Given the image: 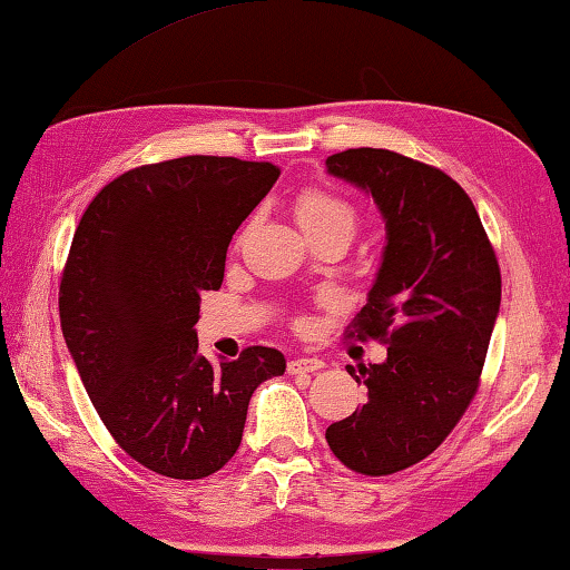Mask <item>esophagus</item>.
<instances>
[{
	"label": "esophagus",
	"instance_id": "obj_1",
	"mask_svg": "<svg viewBox=\"0 0 570 570\" xmlns=\"http://www.w3.org/2000/svg\"><path fill=\"white\" fill-rule=\"evenodd\" d=\"M325 363L321 358H307V356H297L293 361H287V373H315L321 371Z\"/></svg>",
	"mask_w": 570,
	"mask_h": 570
}]
</instances>
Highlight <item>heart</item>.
I'll return each mask as SVG.
<instances>
[{
    "instance_id": "heart-1",
    "label": "heart",
    "mask_w": 570,
    "mask_h": 570,
    "mask_svg": "<svg viewBox=\"0 0 570 570\" xmlns=\"http://www.w3.org/2000/svg\"><path fill=\"white\" fill-rule=\"evenodd\" d=\"M295 217L303 232L333 227V224L353 229V224H356V212L351 204L323 189H305L297 194Z\"/></svg>"
}]
</instances>
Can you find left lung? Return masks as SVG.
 <instances>
[{
	"instance_id": "8db88e82",
	"label": "left lung",
	"mask_w": 570,
	"mask_h": 570,
	"mask_svg": "<svg viewBox=\"0 0 570 570\" xmlns=\"http://www.w3.org/2000/svg\"><path fill=\"white\" fill-rule=\"evenodd\" d=\"M325 169L366 191L386 224L381 265L353 321L386 343L361 376L366 401L325 429L353 472L394 474L440 446L478 391L500 313V267L480 214L454 179L386 148H348Z\"/></svg>"
}]
</instances>
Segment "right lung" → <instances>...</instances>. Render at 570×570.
I'll return each mask as SVG.
<instances>
[{"label": "right lung", "instance_id": "right-lung-1", "mask_svg": "<svg viewBox=\"0 0 570 570\" xmlns=\"http://www.w3.org/2000/svg\"><path fill=\"white\" fill-rule=\"evenodd\" d=\"M277 176L232 156L138 166L102 186L75 229L60 283L65 343L120 450L164 478L222 470L255 389L285 373L283 353L265 346L212 363L194 328L232 235Z\"/></svg>", "mask_w": 570, "mask_h": 570}]
</instances>
